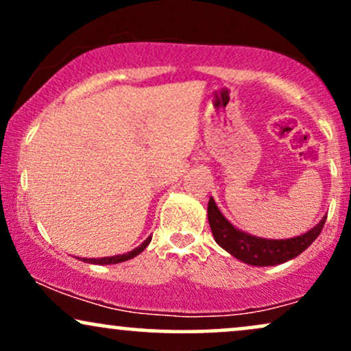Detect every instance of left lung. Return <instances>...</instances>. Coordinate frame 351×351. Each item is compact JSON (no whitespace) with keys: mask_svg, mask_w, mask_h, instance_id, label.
I'll list each match as a JSON object with an SVG mask.
<instances>
[{"mask_svg":"<svg viewBox=\"0 0 351 351\" xmlns=\"http://www.w3.org/2000/svg\"><path fill=\"white\" fill-rule=\"evenodd\" d=\"M325 219L327 216L322 217L317 226L300 236L289 237V239H265V237H257L241 231L234 224L229 223L213 198H209L208 203L209 228L216 243L232 257L243 261L244 264L257 265V267L279 265L295 259L317 239L324 229Z\"/></svg>","mask_w":351,"mask_h":351,"instance_id":"8db88e82","label":"left lung"}]
</instances>
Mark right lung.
<instances>
[{"mask_svg": "<svg viewBox=\"0 0 351 351\" xmlns=\"http://www.w3.org/2000/svg\"><path fill=\"white\" fill-rule=\"evenodd\" d=\"M150 241H152V236H148L147 239H145L143 243L138 245V247H135L134 251H130V252H127V254H119V256H110V257H99V259H94V257H92V259H87V257H82V259H80V261H84V263H87V264H99V265H108V264L125 263V261L134 259L135 256H138L140 252L145 251V247H147V245L150 244ZM77 259H79V257H77Z\"/></svg>", "mask_w": 351, "mask_h": 351, "instance_id": "1", "label": "right lung"}]
</instances>
